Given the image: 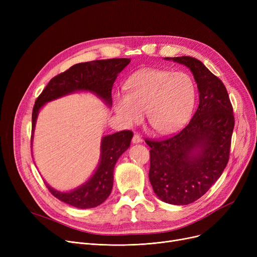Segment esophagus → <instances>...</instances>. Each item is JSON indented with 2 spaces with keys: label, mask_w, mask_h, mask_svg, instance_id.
<instances>
[{
  "label": "esophagus",
  "mask_w": 257,
  "mask_h": 257,
  "mask_svg": "<svg viewBox=\"0 0 257 257\" xmlns=\"http://www.w3.org/2000/svg\"><path fill=\"white\" fill-rule=\"evenodd\" d=\"M142 137L140 136L139 133H134V136L132 138V143L133 144H139V143H142Z\"/></svg>",
  "instance_id": "esophagus-1"
}]
</instances>
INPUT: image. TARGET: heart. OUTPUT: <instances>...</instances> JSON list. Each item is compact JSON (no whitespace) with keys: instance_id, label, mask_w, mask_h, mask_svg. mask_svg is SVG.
I'll return each instance as SVG.
<instances>
[{"instance_id":"b5f03b06","label":"heart","mask_w":257,"mask_h":257,"mask_svg":"<svg viewBox=\"0 0 257 257\" xmlns=\"http://www.w3.org/2000/svg\"><path fill=\"white\" fill-rule=\"evenodd\" d=\"M128 92H117L114 110L128 126L147 114L150 128L158 133L176 130L190 116L196 88L190 75L166 70H146L128 81Z\"/></svg>"}]
</instances>
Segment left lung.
<instances>
[{
  "instance_id": "1",
  "label": "left lung",
  "mask_w": 257,
  "mask_h": 257,
  "mask_svg": "<svg viewBox=\"0 0 257 257\" xmlns=\"http://www.w3.org/2000/svg\"><path fill=\"white\" fill-rule=\"evenodd\" d=\"M187 66L199 91V106L190 123L161 141L146 140L150 149L149 179L166 203L191 204L203 196L225 170L234 128L233 109L225 85L200 60L166 57Z\"/></svg>"
}]
</instances>
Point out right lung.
<instances>
[{
	"mask_svg": "<svg viewBox=\"0 0 257 257\" xmlns=\"http://www.w3.org/2000/svg\"><path fill=\"white\" fill-rule=\"evenodd\" d=\"M128 58H112L77 63L55 76L39 94L32 111V139L38 111L46 103L76 91H89L111 107V90L117 74L129 64ZM133 133L130 130L106 136L101 142V157L92 176L82 185L70 192H59L46 183L51 194L77 208L96 207L110 195L113 170L119 156L130 147Z\"/></svg>",
	"mask_w": 257,
	"mask_h": 257,
	"instance_id": "1",
	"label": "right lung"
}]
</instances>
